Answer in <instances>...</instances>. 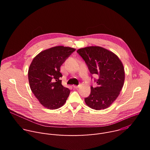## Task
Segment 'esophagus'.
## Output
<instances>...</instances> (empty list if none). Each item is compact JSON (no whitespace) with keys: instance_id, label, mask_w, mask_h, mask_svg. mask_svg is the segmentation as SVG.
<instances>
[{"instance_id":"1","label":"esophagus","mask_w":150,"mask_h":150,"mask_svg":"<svg viewBox=\"0 0 150 150\" xmlns=\"http://www.w3.org/2000/svg\"><path fill=\"white\" fill-rule=\"evenodd\" d=\"M73 87H74V88H78L79 87H80V85H73Z\"/></svg>"}]
</instances>
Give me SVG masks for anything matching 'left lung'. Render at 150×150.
<instances>
[{
    "label": "left lung",
    "mask_w": 150,
    "mask_h": 150,
    "mask_svg": "<svg viewBox=\"0 0 150 150\" xmlns=\"http://www.w3.org/2000/svg\"><path fill=\"white\" fill-rule=\"evenodd\" d=\"M83 58L91 74H96L97 87H91L86 104L100 110L110 107L122 90L125 81L123 63L112 52L100 46H89L76 51Z\"/></svg>",
    "instance_id": "left-lung-1"
}]
</instances>
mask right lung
<instances>
[{
    "label": "right lung",
    "instance_id": "1",
    "mask_svg": "<svg viewBox=\"0 0 150 150\" xmlns=\"http://www.w3.org/2000/svg\"><path fill=\"white\" fill-rule=\"evenodd\" d=\"M75 50L62 46L47 49L38 53L28 69L30 88L40 104L54 110L64 105L70 90L62 85L61 65Z\"/></svg>",
    "mask_w": 150,
    "mask_h": 150
}]
</instances>
